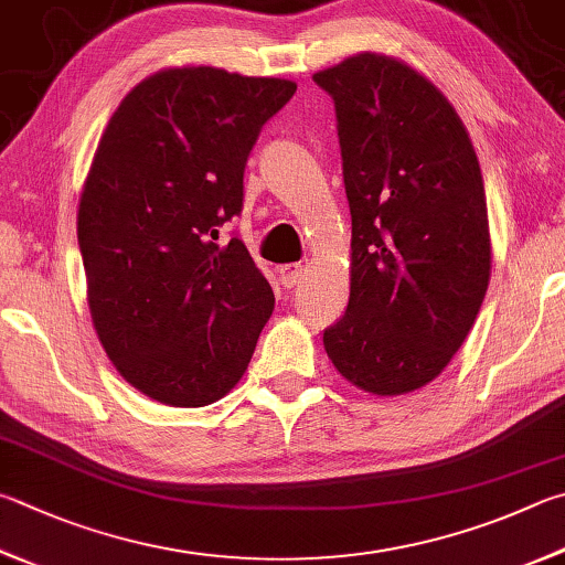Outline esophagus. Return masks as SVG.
<instances>
[{
	"label": "esophagus",
	"mask_w": 565,
	"mask_h": 565,
	"mask_svg": "<svg viewBox=\"0 0 565 565\" xmlns=\"http://www.w3.org/2000/svg\"><path fill=\"white\" fill-rule=\"evenodd\" d=\"M301 276H303L301 264H284V266H279V279L284 284V289H294V286H299L301 284Z\"/></svg>",
	"instance_id": "1"
}]
</instances>
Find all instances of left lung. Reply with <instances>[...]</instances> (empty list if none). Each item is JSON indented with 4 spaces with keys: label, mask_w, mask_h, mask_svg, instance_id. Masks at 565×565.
<instances>
[{
    "label": "left lung",
    "mask_w": 565,
    "mask_h": 565,
    "mask_svg": "<svg viewBox=\"0 0 565 565\" xmlns=\"http://www.w3.org/2000/svg\"><path fill=\"white\" fill-rule=\"evenodd\" d=\"M335 104L351 296L323 348L348 383L415 393L465 343L491 276L487 194L465 122L405 61L363 51L313 74Z\"/></svg>",
    "instance_id": "left-lung-1"
}]
</instances>
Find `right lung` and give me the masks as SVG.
Listing matches in <instances>:
<instances>
[{
	"label": "right lung",
	"instance_id": "add662e5",
	"mask_svg": "<svg viewBox=\"0 0 565 565\" xmlns=\"http://www.w3.org/2000/svg\"><path fill=\"white\" fill-rule=\"evenodd\" d=\"M294 94L289 78L162 68L98 140L76 220L90 321L122 381L162 405L227 395L274 311L244 242L217 239L256 136Z\"/></svg>",
	"mask_w": 565,
	"mask_h": 565
}]
</instances>
